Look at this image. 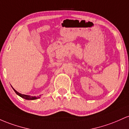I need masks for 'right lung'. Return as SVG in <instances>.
<instances>
[{
	"label": "right lung",
	"mask_w": 129,
	"mask_h": 129,
	"mask_svg": "<svg viewBox=\"0 0 129 129\" xmlns=\"http://www.w3.org/2000/svg\"><path fill=\"white\" fill-rule=\"evenodd\" d=\"M13 90L14 91V92H15L18 95V96H19L20 97H21L22 98H24V99H25L26 100H35V99H39V98H40V97L31 96H29V95L22 94L19 93V92L17 91L16 90H15V89H14L13 88Z\"/></svg>",
	"instance_id": "add662e5"
}]
</instances>
